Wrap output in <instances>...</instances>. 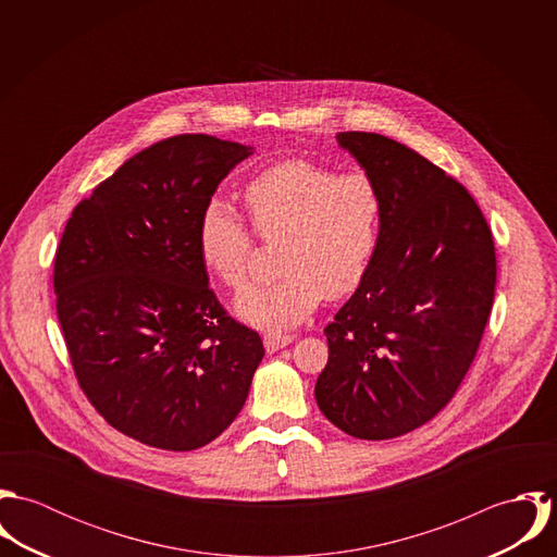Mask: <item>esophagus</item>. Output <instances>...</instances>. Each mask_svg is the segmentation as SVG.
Masks as SVG:
<instances>
[{"label":"esophagus","mask_w":557,"mask_h":557,"mask_svg":"<svg viewBox=\"0 0 557 557\" xmlns=\"http://www.w3.org/2000/svg\"><path fill=\"white\" fill-rule=\"evenodd\" d=\"M292 341H294L292 334H281V332H268V334L263 336V345H265V351H268V354H274V351L287 347Z\"/></svg>","instance_id":"obj_1"}]
</instances>
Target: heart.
Listing matches in <instances>:
<instances>
[{
  "label": "heart",
  "mask_w": 557,
  "mask_h": 557,
  "mask_svg": "<svg viewBox=\"0 0 557 557\" xmlns=\"http://www.w3.org/2000/svg\"><path fill=\"white\" fill-rule=\"evenodd\" d=\"M244 201L261 239L283 242V276L239 296L242 321L272 332L298 325L325 296L343 298L367 278L384 225V195L367 171L283 160L248 182ZM197 248L221 283L236 292L248 285L255 238L230 203L214 199L203 208Z\"/></svg>",
  "instance_id": "heart-1"
}]
</instances>
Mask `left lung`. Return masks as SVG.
I'll use <instances>...</instances> for the list:
<instances>
[{"label":"left lung","mask_w":557,"mask_h":557,"mask_svg":"<svg viewBox=\"0 0 557 557\" xmlns=\"http://www.w3.org/2000/svg\"><path fill=\"white\" fill-rule=\"evenodd\" d=\"M336 141L375 177L384 225L375 261L325 325L321 413L358 440L429 422L461 386L495 294V246L474 197L440 166L377 133Z\"/></svg>","instance_id":"1"}]
</instances>
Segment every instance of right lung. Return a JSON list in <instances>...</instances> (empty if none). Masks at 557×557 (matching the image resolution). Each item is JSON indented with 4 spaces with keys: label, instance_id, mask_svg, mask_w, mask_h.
<instances>
[{
    "label": "right lung",
    "instance_id": "obj_1",
    "mask_svg": "<svg viewBox=\"0 0 557 557\" xmlns=\"http://www.w3.org/2000/svg\"><path fill=\"white\" fill-rule=\"evenodd\" d=\"M252 148L177 135L126 160L83 199L55 255L58 319L98 413L173 453L216 440L263 358L259 334L208 285L197 227Z\"/></svg>",
    "mask_w": 557,
    "mask_h": 557
}]
</instances>
